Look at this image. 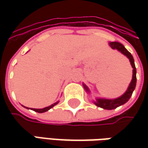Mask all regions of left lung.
<instances>
[{
	"instance_id": "obj_1",
	"label": "left lung",
	"mask_w": 148,
	"mask_h": 148,
	"mask_svg": "<svg viewBox=\"0 0 148 148\" xmlns=\"http://www.w3.org/2000/svg\"><path fill=\"white\" fill-rule=\"evenodd\" d=\"M109 45L110 46L111 48L113 49H117L119 52H120L121 53L123 54L124 56H126L129 59L130 62V64L133 67V77H132V81L131 82L129 83V86H128L127 90L123 93V94L118 97L115 99H105V98H96L95 101H93L95 105L98 107H100L104 110H114L116 109L117 107L119 106H121V105H124L126 102H128V99H130V97L132 96V94L134 92V89L136 87V82H137V77H136V67H135V64H134V59L132 56V54L128 52L127 49L124 48V46L123 45L122 43H119V42H110ZM83 86L85 90L90 93V90L89 88L83 83Z\"/></svg>"
}]
</instances>
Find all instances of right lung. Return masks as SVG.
Segmentation results:
<instances>
[{
    "label": "right lung",
    "mask_w": 148,
    "mask_h": 148,
    "mask_svg": "<svg viewBox=\"0 0 148 148\" xmlns=\"http://www.w3.org/2000/svg\"><path fill=\"white\" fill-rule=\"evenodd\" d=\"M58 102L59 101H57V102H55V103H53V105H49V106H48V107H45V108H43V109H31L32 110L35 111V112H38V113H44V112H47L48 110H49L50 109H52L53 106H55L56 105H58ZM24 106V105H23ZM25 108H26V109H29V108H28V107H25V106H24Z\"/></svg>",
    "instance_id": "obj_1"
}]
</instances>
